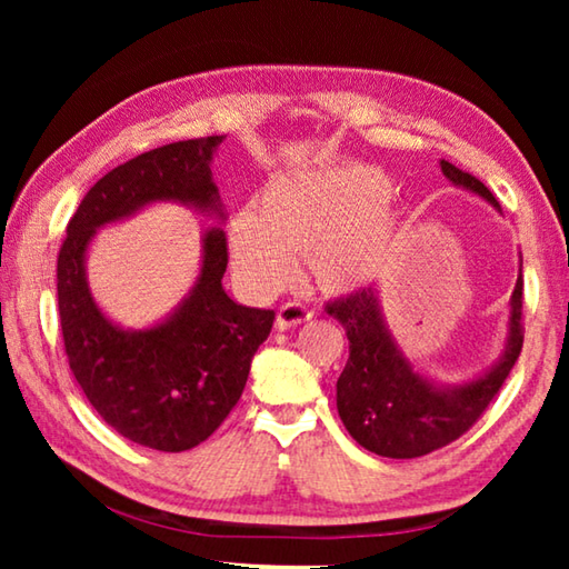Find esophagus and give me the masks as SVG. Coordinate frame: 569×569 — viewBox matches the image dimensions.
<instances>
[{
    "mask_svg": "<svg viewBox=\"0 0 569 569\" xmlns=\"http://www.w3.org/2000/svg\"><path fill=\"white\" fill-rule=\"evenodd\" d=\"M308 319H313V313L308 311V308H306L303 303L288 301V303H283L281 308H278L276 326H278V329H281V331H286V329H293V326H298V323H306Z\"/></svg>",
    "mask_w": 569,
    "mask_h": 569,
    "instance_id": "1",
    "label": "esophagus"
}]
</instances>
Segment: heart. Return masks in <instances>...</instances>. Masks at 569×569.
<instances>
[{
  "label": "heart",
  "mask_w": 569,
  "mask_h": 569,
  "mask_svg": "<svg viewBox=\"0 0 569 569\" xmlns=\"http://www.w3.org/2000/svg\"><path fill=\"white\" fill-rule=\"evenodd\" d=\"M383 196L387 180L369 168L283 176L256 198V218H233L230 250L258 286L283 283L293 273V253H308L323 291H353L387 258L393 218L379 203Z\"/></svg>",
  "instance_id": "b5f03b06"
}]
</instances>
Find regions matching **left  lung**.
I'll use <instances>...</instances> for the list:
<instances>
[{"label": "left lung", "instance_id": "obj_1", "mask_svg": "<svg viewBox=\"0 0 569 569\" xmlns=\"http://www.w3.org/2000/svg\"><path fill=\"white\" fill-rule=\"evenodd\" d=\"M445 176L455 186L479 192L499 208L481 180L441 160ZM522 273L517 278L509 311L505 356L485 377L457 389H437L421 379L403 359L383 326L377 288L366 286L326 303V313L339 321L349 339V361L336 381V407L349 435L379 457L413 459L457 441L475 427L502 389L522 351L525 301Z\"/></svg>", "mask_w": 569, "mask_h": 569}]
</instances>
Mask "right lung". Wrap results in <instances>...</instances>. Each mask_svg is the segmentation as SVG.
Returning a JSON list of instances; mask_svg holds the SVG:
<instances>
[{
	"label": "right lung",
	"mask_w": 569,
	"mask_h": 569,
	"mask_svg": "<svg viewBox=\"0 0 569 569\" xmlns=\"http://www.w3.org/2000/svg\"><path fill=\"white\" fill-rule=\"evenodd\" d=\"M220 142L223 134L170 142L110 170L77 206L57 256V308L77 383L118 435L158 451L198 447L226 421L276 313L230 301L220 283L228 238L213 228L198 283L178 311L148 331H122L92 301L84 250L100 226L152 200L218 210L210 160Z\"/></svg>",
	"instance_id": "add662e5"
}]
</instances>
